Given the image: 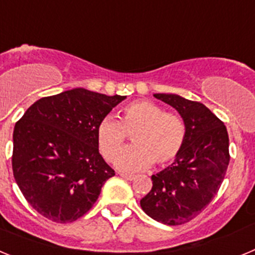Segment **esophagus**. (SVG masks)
Listing matches in <instances>:
<instances>
[{
	"mask_svg": "<svg viewBox=\"0 0 255 255\" xmlns=\"http://www.w3.org/2000/svg\"><path fill=\"white\" fill-rule=\"evenodd\" d=\"M121 177L125 180H134L135 179L134 175H130V173H121Z\"/></svg>",
	"mask_w": 255,
	"mask_h": 255,
	"instance_id": "1",
	"label": "esophagus"
}]
</instances>
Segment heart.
<instances>
[{
	"label": "heart",
	"instance_id": "b5f03b06",
	"mask_svg": "<svg viewBox=\"0 0 255 255\" xmlns=\"http://www.w3.org/2000/svg\"><path fill=\"white\" fill-rule=\"evenodd\" d=\"M134 135L131 150L116 159L120 170L135 172L152 163L164 166L176 158L186 138L185 121L175 112H164L149 101H135L121 110L119 121L105 117L97 126V144L107 161H114L128 136Z\"/></svg>",
	"mask_w": 255,
	"mask_h": 255
}]
</instances>
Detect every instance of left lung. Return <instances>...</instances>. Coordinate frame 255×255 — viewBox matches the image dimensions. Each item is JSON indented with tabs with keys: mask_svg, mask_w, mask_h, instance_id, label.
<instances>
[{
	"mask_svg": "<svg viewBox=\"0 0 255 255\" xmlns=\"http://www.w3.org/2000/svg\"><path fill=\"white\" fill-rule=\"evenodd\" d=\"M154 97L179 111L186 138L172 164L152 175V190L140 200V207L153 220L176 226L197 217L218 193L230 162L229 134L203 103L176 94Z\"/></svg>",
	"mask_w": 255,
	"mask_h": 255,
	"instance_id": "8db88e82",
	"label": "left lung"
}]
</instances>
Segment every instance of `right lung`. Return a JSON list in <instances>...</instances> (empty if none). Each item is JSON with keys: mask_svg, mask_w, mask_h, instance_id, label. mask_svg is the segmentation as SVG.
Masks as SVG:
<instances>
[{"mask_svg": "<svg viewBox=\"0 0 255 255\" xmlns=\"http://www.w3.org/2000/svg\"><path fill=\"white\" fill-rule=\"evenodd\" d=\"M125 98L78 88L40 98L15 124L13 177L39 215L66 224L93 207L115 175L100 154L97 126Z\"/></svg>", "mask_w": 255, "mask_h": 255, "instance_id": "add662e5", "label": "right lung"}]
</instances>
